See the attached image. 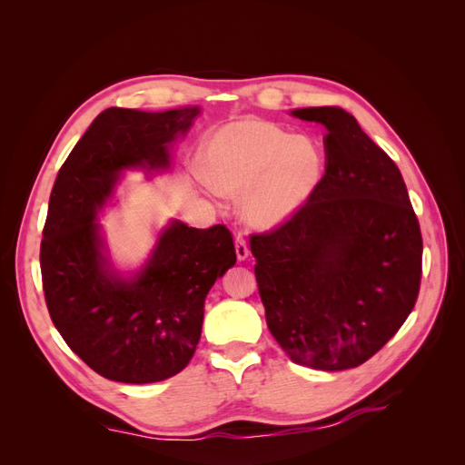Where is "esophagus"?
Listing matches in <instances>:
<instances>
[{
  "mask_svg": "<svg viewBox=\"0 0 465 465\" xmlns=\"http://www.w3.org/2000/svg\"><path fill=\"white\" fill-rule=\"evenodd\" d=\"M234 250H236V258L238 260H246L248 258L250 248H248V242H246V238L242 234H236L234 236Z\"/></svg>",
  "mask_w": 465,
  "mask_h": 465,
  "instance_id": "34e87169",
  "label": "esophagus"
}]
</instances>
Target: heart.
I'll list each match as a JSON object with an SVG mask.
<instances>
[{"label": "heart", "mask_w": 465, "mask_h": 465, "mask_svg": "<svg viewBox=\"0 0 465 465\" xmlns=\"http://www.w3.org/2000/svg\"><path fill=\"white\" fill-rule=\"evenodd\" d=\"M202 171L211 190L244 193L242 215L250 224L272 229L311 200L322 180L323 153L312 137L244 120L207 139Z\"/></svg>", "instance_id": "1"}]
</instances>
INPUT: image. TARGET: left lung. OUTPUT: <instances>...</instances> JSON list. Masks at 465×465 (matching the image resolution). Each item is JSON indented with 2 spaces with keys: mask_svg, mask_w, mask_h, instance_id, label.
I'll return each instance as SVG.
<instances>
[{
  "mask_svg": "<svg viewBox=\"0 0 465 465\" xmlns=\"http://www.w3.org/2000/svg\"><path fill=\"white\" fill-rule=\"evenodd\" d=\"M292 114L328 128L326 174L291 219L250 236L265 322L294 362L355 369L411 314L423 238L400 168L349 112Z\"/></svg>",
  "mask_w": 465,
  "mask_h": 465,
  "instance_id": "left-lung-1",
  "label": "left lung"
}]
</instances>
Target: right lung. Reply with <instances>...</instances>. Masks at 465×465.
<instances>
[{
	"instance_id": "obj_1",
	"label": "right lung",
	"mask_w": 465,
	"mask_h": 465,
	"mask_svg": "<svg viewBox=\"0 0 465 465\" xmlns=\"http://www.w3.org/2000/svg\"><path fill=\"white\" fill-rule=\"evenodd\" d=\"M198 108H106L55 176L40 242L42 289L55 330L74 353L114 382L149 384L193 357L211 285L236 262L224 224L174 221L134 279L108 270L96 211L124 168L168 166V145Z\"/></svg>"
}]
</instances>
